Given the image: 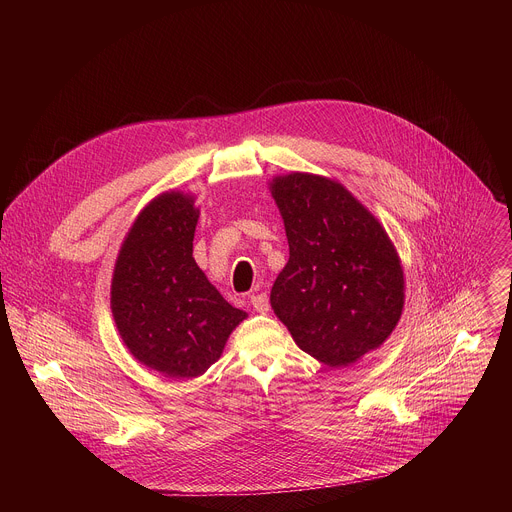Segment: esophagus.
I'll list each match as a JSON object with an SVG mask.
<instances>
[{"label": "esophagus", "instance_id": "esophagus-1", "mask_svg": "<svg viewBox=\"0 0 512 512\" xmlns=\"http://www.w3.org/2000/svg\"><path fill=\"white\" fill-rule=\"evenodd\" d=\"M251 306L255 308V312L267 314L269 312V298H267V294H253L251 296Z\"/></svg>", "mask_w": 512, "mask_h": 512}]
</instances>
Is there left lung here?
I'll list each match as a JSON object with an SVG mask.
<instances>
[{"label": "left lung", "mask_w": 512, "mask_h": 512, "mask_svg": "<svg viewBox=\"0 0 512 512\" xmlns=\"http://www.w3.org/2000/svg\"><path fill=\"white\" fill-rule=\"evenodd\" d=\"M289 261L271 308L296 344L328 367L379 348L403 310V269L377 218L344 186L312 174L275 178Z\"/></svg>", "instance_id": "1"}]
</instances>
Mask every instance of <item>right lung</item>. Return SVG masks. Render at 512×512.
Listing matches in <instances>:
<instances>
[{"mask_svg": "<svg viewBox=\"0 0 512 512\" xmlns=\"http://www.w3.org/2000/svg\"><path fill=\"white\" fill-rule=\"evenodd\" d=\"M198 210L166 192L141 210L117 257L111 308L129 352L164 377L192 379L221 356L247 318L206 279L192 257Z\"/></svg>", "mask_w": 512, "mask_h": 512, "instance_id": "add662e5", "label": "right lung"}]
</instances>
